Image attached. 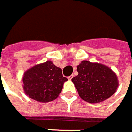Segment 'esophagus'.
I'll return each mask as SVG.
<instances>
[{
    "mask_svg": "<svg viewBox=\"0 0 132 132\" xmlns=\"http://www.w3.org/2000/svg\"><path fill=\"white\" fill-rule=\"evenodd\" d=\"M72 78H73V75H71V76H69L68 77V79H69V80H71Z\"/></svg>",
    "mask_w": 132,
    "mask_h": 132,
    "instance_id": "1",
    "label": "esophagus"
}]
</instances>
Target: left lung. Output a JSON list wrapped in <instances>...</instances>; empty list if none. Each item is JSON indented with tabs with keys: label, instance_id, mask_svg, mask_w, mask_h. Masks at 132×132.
Returning a JSON list of instances; mask_svg holds the SVG:
<instances>
[{
	"label": "left lung",
	"instance_id": "left-lung-1",
	"mask_svg": "<svg viewBox=\"0 0 132 132\" xmlns=\"http://www.w3.org/2000/svg\"><path fill=\"white\" fill-rule=\"evenodd\" d=\"M78 76L72 78L80 97L96 103L110 97L119 86L113 71L106 66L83 60L77 66Z\"/></svg>",
	"mask_w": 132,
	"mask_h": 132
}]
</instances>
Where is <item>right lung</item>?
Masks as SVG:
<instances>
[{
    "label": "right lung",
    "mask_w": 132,
    "mask_h": 132,
    "mask_svg": "<svg viewBox=\"0 0 132 132\" xmlns=\"http://www.w3.org/2000/svg\"><path fill=\"white\" fill-rule=\"evenodd\" d=\"M68 79L63 76L62 69L51 61L35 65L25 72L23 90L30 98L47 103L57 98Z\"/></svg>",
    "instance_id": "add662e5"
}]
</instances>
